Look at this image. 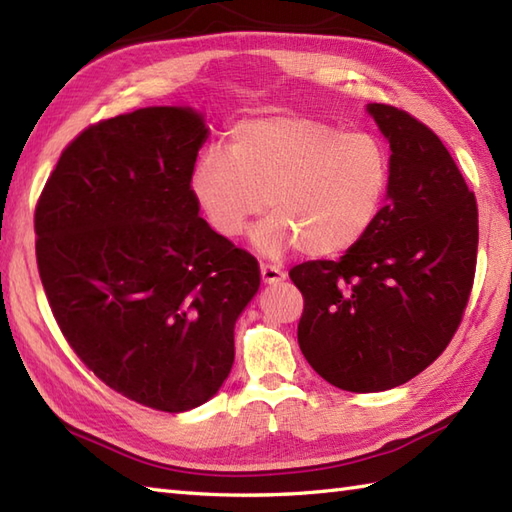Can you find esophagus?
Returning <instances> with one entry per match:
<instances>
[{
    "label": "esophagus",
    "instance_id": "1",
    "mask_svg": "<svg viewBox=\"0 0 512 512\" xmlns=\"http://www.w3.org/2000/svg\"><path fill=\"white\" fill-rule=\"evenodd\" d=\"M259 270H262V281L268 286H275V284H281V281L286 279V273L281 270L279 266H273V264H262L259 266Z\"/></svg>",
    "mask_w": 512,
    "mask_h": 512
}]
</instances>
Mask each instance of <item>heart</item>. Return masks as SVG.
I'll use <instances>...</instances> for the list:
<instances>
[{
	"label": "heart",
	"mask_w": 512,
	"mask_h": 512,
	"mask_svg": "<svg viewBox=\"0 0 512 512\" xmlns=\"http://www.w3.org/2000/svg\"><path fill=\"white\" fill-rule=\"evenodd\" d=\"M389 180L383 138L284 112L239 121L226 149H204L191 189L217 235H242L266 202L273 217L255 231L264 253L297 246L310 259H334L372 231Z\"/></svg>",
	"instance_id": "b5f03b06"
}]
</instances>
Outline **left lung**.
Instances as JSON below:
<instances>
[{"instance_id":"left-lung-1","label":"left lung","mask_w":512,"mask_h":512,"mask_svg":"<svg viewBox=\"0 0 512 512\" xmlns=\"http://www.w3.org/2000/svg\"><path fill=\"white\" fill-rule=\"evenodd\" d=\"M391 147L387 198L339 262L290 270L303 295L297 339L330 385L369 394L407 383L447 350L471 297L477 202L431 129L394 105L367 107Z\"/></svg>"}]
</instances>
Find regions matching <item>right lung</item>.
Returning <instances> with one entry per match:
<instances>
[{
	"instance_id": "1",
	"label": "right lung",
	"mask_w": 512,
	"mask_h": 512,
	"mask_svg": "<svg viewBox=\"0 0 512 512\" xmlns=\"http://www.w3.org/2000/svg\"><path fill=\"white\" fill-rule=\"evenodd\" d=\"M202 118L145 107L61 151L35 206L37 268L61 334L118 394L180 413L217 394L259 264L198 215Z\"/></svg>"
}]
</instances>
